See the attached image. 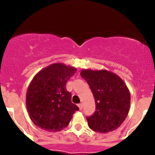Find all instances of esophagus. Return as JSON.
Returning <instances> with one entry per match:
<instances>
[{"instance_id":"34e87169","label":"esophagus","mask_w":155,"mask_h":155,"mask_svg":"<svg viewBox=\"0 0 155 155\" xmlns=\"http://www.w3.org/2000/svg\"><path fill=\"white\" fill-rule=\"evenodd\" d=\"M78 106H79L80 110H81L83 108V104H79V105H78Z\"/></svg>"}]
</instances>
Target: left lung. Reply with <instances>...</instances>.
Segmentation results:
<instances>
[{
  "label": "left lung",
  "instance_id": "1",
  "mask_svg": "<svg viewBox=\"0 0 155 155\" xmlns=\"http://www.w3.org/2000/svg\"><path fill=\"white\" fill-rule=\"evenodd\" d=\"M80 74L95 97V113L87 117L90 128L101 133L118 128L128 114L130 106L127 85L120 76L106 70L84 69Z\"/></svg>",
  "mask_w": 155,
  "mask_h": 155
}]
</instances>
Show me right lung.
I'll return each mask as SVG.
<instances>
[{
  "mask_svg": "<svg viewBox=\"0 0 155 155\" xmlns=\"http://www.w3.org/2000/svg\"><path fill=\"white\" fill-rule=\"evenodd\" d=\"M76 71L74 67L54 63L33 77L27 90L26 107L35 125L50 132L68 125L79 108L71 102L65 84Z\"/></svg>",
  "mask_w": 155,
  "mask_h": 155,
  "instance_id": "right-lung-1",
  "label": "right lung"
}]
</instances>
